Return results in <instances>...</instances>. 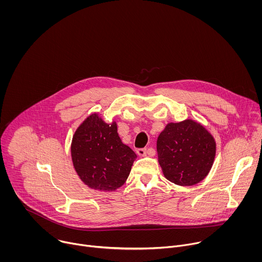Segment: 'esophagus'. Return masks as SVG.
Returning <instances> with one entry per match:
<instances>
[{
    "label": "esophagus",
    "mask_w": 262,
    "mask_h": 262,
    "mask_svg": "<svg viewBox=\"0 0 262 262\" xmlns=\"http://www.w3.org/2000/svg\"><path fill=\"white\" fill-rule=\"evenodd\" d=\"M137 154H138V156H140V157H146V155H147V149H146V148H140V149H138V150H137Z\"/></svg>",
    "instance_id": "1"
}]
</instances>
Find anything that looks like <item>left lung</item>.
I'll return each instance as SVG.
<instances>
[{
    "instance_id": "8db88e82",
    "label": "left lung",
    "mask_w": 262,
    "mask_h": 262,
    "mask_svg": "<svg viewBox=\"0 0 262 262\" xmlns=\"http://www.w3.org/2000/svg\"><path fill=\"white\" fill-rule=\"evenodd\" d=\"M159 164L165 177L178 185H194L210 171L215 141L200 123L186 119L168 123L157 141Z\"/></svg>"
}]
</instances>
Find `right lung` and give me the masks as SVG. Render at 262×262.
Here are the masks:
<instances>
[{
  "instance_id": "add662e5",
  "label": "right lung",
  "mask_w": 262,
  "mask_h": 262,
  "mask_svg": "<svg viewBox=\"0 0 262 262\" xmlns=\"http://www.w3.org/2000/svg\"><path fill=\"white\" fill-rule=\"evenodd\" d=\"M70 150L81 180L90 189L102 192L120 188L137 159L121 142L116 122L105 123L96 113L85 119L74 133Z\"/></svg>"
}]
</instances>
